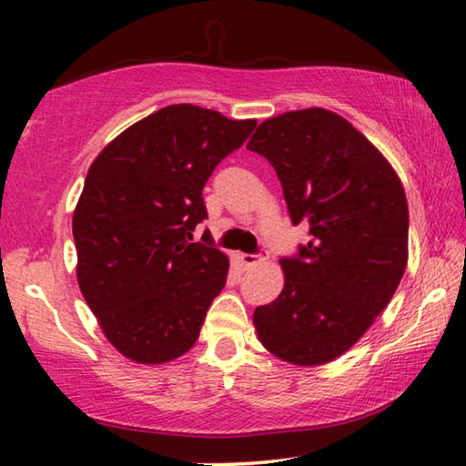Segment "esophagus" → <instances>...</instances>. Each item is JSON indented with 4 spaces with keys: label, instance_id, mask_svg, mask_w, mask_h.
I'll list each match as a JSON object with an SVG mask.
<instances>
[{
    "label": "esophagus",
    "instance_id": "obj_1",
    "mask_svg": "<svg viewBox=\"0 0 466 466\" xmlns=\"http://www.w3.org/2000/svg\"><path fill=\"white\" fill-rule=\"evenodd\" d=\"M261 261H265L263 255H244V252L238 255V263L244 267V269H250V267H255Z\"/></svg>",
    "mask_w": 466,
    "mask_h": 466
}]
</instances>
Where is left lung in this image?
<instances>
[{
    "mask_svg": "<svg viewBox=\"0 0 466 466\" xmlns=\"http://www.w3.org/2000/svg\"><path fill=\"white\" fill-rule=\"evenodd\" d=\"M247 147L271 162L291 224L310 232L296 258L279 261L281 294L257 306L252 325L275 358L329 364L364 337L403 279V183L364 133L320 106L271 116Z\"/></svg>",
    "mask_w": 466,
    "mask_h": 466,
    "instance_id": "1",
    "label": "left lung"
}]
</instances>
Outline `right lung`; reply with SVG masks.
Segmentation results:
<instances>
[{
    "instance_id": "obj_1",
    "label": "right lung",
    "mask_w": 466,
    "mask_h": 466,
    "mask_svg": "<svg viewBox=\"0 0 466 466\" xmlns=\"http://www.w3.org/2000/svg\"><path fill=\"white\" fill-rule=\"evenodd\" d=\"M257 119L170 105L108 141L74 209L77 286L108 343L136 364L160 366L191 350L226 286L230 258L209 234L201 191Z\"/></svg>"
}]
</instances>
